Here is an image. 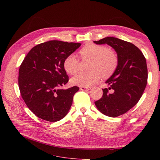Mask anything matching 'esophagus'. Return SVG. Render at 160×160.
<instances>
[{
    "label": "esophagus",
    "instance_id": "34e87169",
    "mask_svg": "<svg viewBox=\"0 0 160 160\" xmlns=\"http://www.w3.org/2000/svg\"><path fill=\"white\" fill-rule=\"evenodd\" d=\"M80 89L82 91H89L91 89V88L90 87H83H83H80Z\"/></svg>",
    "mask_w": 160,
    "mask_h": 160
}]
</instances>
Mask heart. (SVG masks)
I'll list each match as a JSON object with an SVG mask.
<instances>
[{
    "label": "heart",
    "instance_id": "1",
    "mask_svg": "<svg viewBox=\"0 0 160 160\" xmlns=\"http://www.w3.org/2000/svg\"><path fill=\"white\" fill-rule=\"evenodd\" d=\"M82 58L90 59L87 72L78 73L71 79L72 84L88 87L95 83L101 77L108 78L114 73L118 65V57L113 50L104 45L88 43L79 52ZM67 73L73 75L78 70V61L74 54H70L63 61Z\"/></svg>",
    "mask_w": 160,
    "mask_h": 160
}]
</instances>
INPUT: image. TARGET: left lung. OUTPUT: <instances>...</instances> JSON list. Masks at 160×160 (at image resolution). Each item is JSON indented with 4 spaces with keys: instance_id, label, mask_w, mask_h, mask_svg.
Instances as JSON below:
<instances>
[{
    "instance_id": "8db88e82",
    "label": "left lung",
    "mask_w": 160,
    "mask_h": 160,
    "mask_svg": "<svg viewBox=\"0 0 160 160\" xmlns=\"http://www.w3.org/2000/svg\"><path fill=\"white\" fill-rule=\"evenodd\" d=\"M97 45L112 47L118 57V65L106 81L102 97L95 102L105 115L116 117L127 113L141 98L146 88L148 72L146 59L133 44L113 37L94 41Z\"/></svg>"
}]
</instances>
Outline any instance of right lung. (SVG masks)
Instances as JSON below:
<instances>
[{"label":"right lung","instance_id":"add662e5","mask_svg":"<svg viewBox=\"0 0 160 160\" xmlns=\"http://www.w3.org/2000/svg\"><path fill=\"white\" fill-rule=\"evenodd\" d=\"M80 45L49 41L33 47L24 58L19 71V88L25 104L39 118L56 122L68 113L79 88H60L69 80L63 63Z\"/></svg>","mask_w":160,"mask_h":160}]
</instances>
